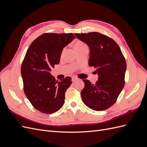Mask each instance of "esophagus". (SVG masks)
Wrapping results in <instances>:
<instances>
[{"instance_id": "1", "label": "esophagus", "mask_w": 147, "mask_h": 147, "mask_svg": "<svg viewBox=\"0 0 147 147\" xmlns=\"http://www.w3.org/2000/svg\"><path fill=\"white\" fill-rule=\"evenodd\" d=\"M77 80H78V78H77V77H73L72 78V82H75Z\"/></svg>"}]
</instances>
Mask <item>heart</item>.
Returning a JSON list of instances; mask_svg holds the SVG:
<instances>
[{"label":"heart","mask_w":147,"mask_h":147,"mask_svg":"<svg viewBox=\"0 0 147 147\" xmlns=\"http://www.w3.org/2000/svg\"><path fill=\"white\" fill-rule=\"evenodd\" d=\"M86 47H87V45L84 42H83L82 41H77V42H76V43H75V48L76 50H78V49H81L82 48Z\"/></svg>","instance_id":"b5f03b06"}]
</instances>
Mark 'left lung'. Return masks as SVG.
Returning <instances> with one entry per match:
<instances>
[{"label": "left lung", "instance_id": "1", "mask_svg": "<svg viewBox=\"0 0 147 147\" xmlns=\"http://www.w3.org/2000/svg\"><path fill=\"white\" fill-rule=\"evenodd\" d=\"M75 35L90 48L88 65L95 67L99 75L95 84L83 80L82 100L92 110H105L115 103L124 88L125 58L118 44L105 35L96 32Z\"/></svg>", "mask_w": 147, "mask_h": 147}]
</instances>
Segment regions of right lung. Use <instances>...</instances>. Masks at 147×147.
<instances>
[{"instance_id": "right-lung-1", "label": "right lung", "mask_w": 147, "mask_h": 147, "mask_svg": "<svg viewBox=\"0 0 147 147\" xmlns=\"http://www.w3.org/2000/svg\"><path fill=\"white\" fill-rule=\"evenodd\" d=\"M75 38L72 33H45L26 52L21 69L24 92L34 107L43 113H55L64 104L72 79L67 77L58 82L50 72L59 63L63 48Z\"/></svg>"}]
</instances>
